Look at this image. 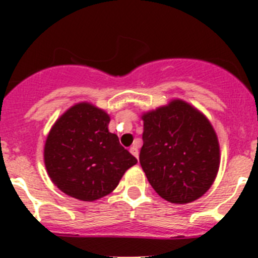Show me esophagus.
Segmentation results:
<instances>
[{"mask_svg": "<svg viewBox=\"0 0 258 258\" xmlns=\"http://www.w3.org/2000/svg\"><path fill=\"white\" fill-rule=\"evenodd\" d=\"M129 151H131V154L133 155V156H136L137 159H138V156H140V152H138V147H137V146H132Z\"/></svg>", "mask_w": 258, "mask_h": 258, "instance_id": "esophagus-1", "label": "esophagus"}]
</instances>
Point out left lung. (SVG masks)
Wrapping results in <instances>:
<instances>
[{
    "instance_id": "obj_1",
    "label": "left lung",
    "mask_w": 258,
    "mask_h": 258,
    "mask_svg": "<svg viewBox=\"0 0 258 258\" xmlns=\"http://www.w3.org/2000/svg\"><path fill=\"white\" fill-rule=\"evenodd\" d=\"M142 120L140 163L154 190L174 204L203 197L220 168V143L206 115L173 99L143 113Z\"/></svg>"
}]
</instances>
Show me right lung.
<instances>
[{"label":"right lung","mask_w":258,"mask_h":258,"mask_svg":"<svg viewBox=\"0 0 258 258\" xmlns=\"http://www.w3.org/2000/svg\"><path fill=\"white\" fill-rule=\"evenodd\" d=\"M109 115L89 102L70 107L54 122L44 147L47 174L56 187L83 202L112 192L137 159L109 133Z\"/></svg>","instance_id":"obj_1"}]
</instances>
